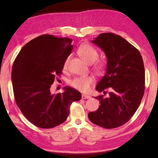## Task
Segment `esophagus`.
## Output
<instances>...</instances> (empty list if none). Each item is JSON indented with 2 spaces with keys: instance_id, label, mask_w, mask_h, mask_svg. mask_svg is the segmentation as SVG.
<instances>
[{
  "instance_id": "esophagus-1",
  "label": "esophagus",
  "mask_w": 158,
  "mask_h": 158,
  "mask_svg": "<svg viewBox=\"0 0 158 158\" xmlns=\"http://www.w3.org/2000/svg\"><path fill=\"white\" fill-rule=\"evenodd\" d=\"M81 98L83 99H89V98H90V96L86 95V94H82Z\"/></svg>"
}]
</instances>
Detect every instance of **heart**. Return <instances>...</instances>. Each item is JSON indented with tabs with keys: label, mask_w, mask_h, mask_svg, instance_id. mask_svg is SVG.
Returning a JSON list of instances; mask_svg holds the SVG:
<instances>
[{
	"label": "heart",
	"mask_w": 158,
	"mask_h": 158,
	"mask_svg": "<svg viewBox=\"0 0 158 158\" xmlns=\"http://www.w3.org/2000/svg\"><path fill=\"white\" fill-rule=\"evenodd\" d=\"M77 53L80 57L88 64H92L98 58V53L92 46L88 44H83L79 46L77 49ZM69 58H67L63 64V69H66ZM94 69L98 73H102L105 69V64L103 62H97L94 65ZM94 81L93 77L91 76L76 77L70 81V84L77 90L81 92L88 91L90 85Z\"/></svg>",
	"instance_id": "1"
}]
</instances>
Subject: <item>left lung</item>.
<instances>
[{"mask_svg": "<svg viewBox=\"0 0 158 158\" xmlns=\"http://www.w3.org/2000/svg\"><path fill=\"white\" fill-rule=\"evenodd\" d=\"M101 48L106 59L105 75L96 89L100 105L88 113L91 122L107 129L126 123L139 108L145 91V68L139 51L114 33H102L92 41ZM110 92L105 96L106 90Z\"/></svg>", "mask_w": 158, "mask_h": 158, "instance_id": "left-lung-1", "label": "left lung"}]
</instances>
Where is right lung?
Listing matches in <instances>:
<instances>
[{
  "label": "right lung",
  "instance_id": "1",
  "mask_svg": "<svg viewBox=\"0 0 158 158\" xmlns=\"http://www.w3.org/2000/svg\"><path fill=\"white\" fill-rule=\"evenodd\" d=\"M72 41L41 35L26 43L13 62L11 79L16 104L36 126L48 129L60 125L68 117L71 103L81 98V93L69 86L57 94L50 90L71 53Z\"/></svg>",
  "mask_w": 158,
  "mask_h": 158
}]
</instances>
